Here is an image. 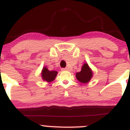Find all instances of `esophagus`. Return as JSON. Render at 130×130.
<instances>
[{
  "label": "esophagus",
  "mask_w": 130,
  "mask_h": 130,
  "mask_svg": "<svg viewBox=\"0 0 130 130\" xmlns=\"http://www.w3.org/2000/svg\"><path fill=\"white\" fill-rule=\"evenodd\" d=\"M61 70H62L63 71H67V70H69V69L68 67H67V68H63V69H62Z\"/></svg>",
  "instance_id": "obj_1"
}]
</instances>
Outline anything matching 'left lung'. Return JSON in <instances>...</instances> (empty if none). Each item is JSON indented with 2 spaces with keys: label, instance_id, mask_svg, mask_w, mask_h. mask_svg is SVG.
<instances>
[{
  "label": "left lung",
  "instance_id": "left-lung-1",
  "mask_svg": "<svg viewBox=\"0 0 130 130\" xmlns=\"http://www.w3.org/2000/svg\"><path fill=\"white\" fill-rule=\"evenodd\" d=\"M93 75V72L87 63H85L82 67L80 72L76 73L77 79L82 84H87L90 80Z\"/></svg>",
  "mask_w": 130,
  "mask_h": 130
}]
</instances>
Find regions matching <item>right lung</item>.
<instances>
[{
    "mask_svg": "<svg viewBox=\"0 0 130 130\" xmlns=\"http://www.w3.org/2000/svg\"><path fill=\"white\" fill-rule=\"evenodd\" d=\"M58 74V72L55 70H52L50 71L46 67H44L42 69L41 75L42 79L44 81L47 82H52L55 79Z\"/></svg>",
    "mask_w": 130,
    "mask_h": 130,
    "instance_id": "obj_1",
    "label": "right lung"
}]
</instances>
